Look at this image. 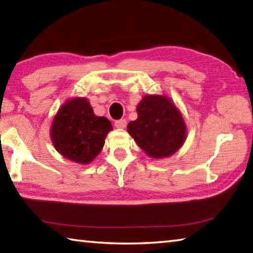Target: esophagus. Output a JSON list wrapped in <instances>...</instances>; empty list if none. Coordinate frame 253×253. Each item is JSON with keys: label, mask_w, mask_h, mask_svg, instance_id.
Here are the masks:
<instances>
[{"label": "esophagus", "mask_w": 253, "mask_h": 253, "mask_svg": "<svg viewBox=\"0 0 253 253\" xmlns=\"http://www.w3.org/2000/svg\"><path fill=\"white\" fill-rule=\"evenodd\" d=\"M127 126V121L125 118L119 119V121L115 122V127L116 128H125Z\"/></svg>", "instance_id": "34e87169"}]
</instances>
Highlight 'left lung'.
Instances as JSON below:
<instances>
[{
	"label": "left lung",
	"instance_id": "left-lung-1",
	"mask_svg": "<svg viewBox=\"0 0 253 253\" xmlns=\"http://www.w3.org/2000/svg\"><path fill=\"white\" fill-rule=\"evenodd\" d=\"M138 118L127 130L140 148L153 158L168 157L186 139V125L178 108L165 96L148 95L137 106Z\"/></svg>",
	"mask_w": 253,
	"mask_h": 253
}]
</instances>
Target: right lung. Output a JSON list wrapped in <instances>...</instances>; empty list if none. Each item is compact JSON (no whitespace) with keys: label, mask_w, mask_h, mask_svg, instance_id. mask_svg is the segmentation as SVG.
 Segmentation results:
<instances>
[{"label":"right lung","mask_w":253,"mask_h":253,"mask_svg":"<svg viewBox=\"0 0 253 253\" xmlns=\"http://www.w3.org/2000/svg\"><path fill=\"white\" fill-rule=\"evenodd\" d=\"M113 129L106 117L96 116L86 98L63 105L54 117L50 136L55 148L65 158L82 165L93 162Z\"/></svg>","instance_id":"right-lung-1"}]
</instances>
